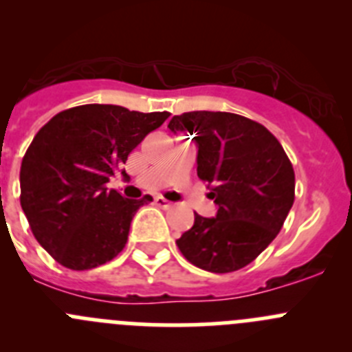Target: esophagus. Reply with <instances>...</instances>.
I'll return each instance as SVG.
<instances>
[{"instance_id":"1","label":"esophagus","mask_w":352,"mask_h":352,"mask_svg":"<svg viewBox=\"0 0 352 352\" xmlns=\"http://www.w3.org/2000/svg\"><path fill=\"white\" fill-rule=\"evenodd\" d=\"M154 203H156L157 206H161V208H172V203H170L168 199L163 198V196H156V198H154Z\"/></svg>"}]
</instances>
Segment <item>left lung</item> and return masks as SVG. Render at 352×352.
I'll use <instances>...</instances> for the list:
<instances>
[{"instance_id":"1","label":"left lung","mask_w":352,"mask_h":352,"mask_svg":"<svg viewBox=\"0 0 352 352\" xmlns=\"http://www.w3.org/2000/svg\"><path fill=\"white\" fill-rule=\"evenodd\" d=\"M198 144V177L219 206L177 239L184 257L208 272H232L258 257L281 231L295 199L287 153L264 124L232 113L192 111L170 120Z\"/></svg>"}]
</instances>
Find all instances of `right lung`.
Returning <instances> with one entry per match:
<instances>
[{
    "instance_id": "1",
    "label": "right lung",
    "mask_w": 352,
    "mask_h": 352,
    "mask_svg": "<svg viewBox=\"0 0 352 352\" xmlns=\"http://www.w3.org/2000/svg\"><path fill=\"white\" fill-rule=\"evenodd\" d=\"M168 116L87 104L55 114L36 133L22 160L21 206L58 264L87 271L123 250L131 219L153 198L126 199L106 184Z\"/></svg>"
}]
</instances>
